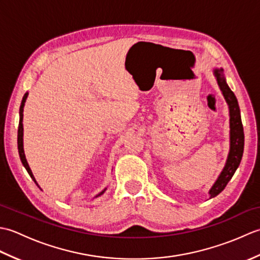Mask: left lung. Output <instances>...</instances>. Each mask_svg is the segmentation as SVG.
Wrapping results in <instances>:
<instances>
[{"label": "left lung", "mask_w": 260, "mask_h": 260, "mask_svg": "<svg viewBox=\"0 0 260 260\" xmlns=\"http://www.w3.org/2000/svg\"><path fill=\"white\" fill-rule=\"evenodd\" d=\"M214 77L217 78L220 90L222 91V95L229 106V115H230V151L228 154L227 162H225L222 172L220 173L219 178L214 182L211 189L209 191L210 199L217 197L220 192L223 191L225 185L233 178L236 170L238 169L242 153H244L245 145V135H244V127H242L241 117H240V109L238 101L235 96L233 90L230 89L229 86L225 82V78L223 76L222 68H215L213 70Z\"/></svg>", "instance_id": "1"}]
</instances>
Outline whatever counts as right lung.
Listing matches in <instances>:
<instances>
[{
    "label": "right lung",
    "instance_id": "add662e5",
    "mask_svg": "<svg viewBox=\"0 0 260 260\" xmlns=\"http://www.w3.org/2000/svg\"><path fill=\"white\" fill-rule=\"evenodd\" d=\"M26 98H27V92L24 93V96H23V98H22V102H21V106H20V121H19V129H18V150H19V155H20L22 164H23V167L27 171V173H29V175L31 176L32 180L35 181L36 184L38 185L35 176H33V174H32V171L29 167V164H27V162H26V158H25V155H24V150H23V124H22V120H23V107H24ZM39 187H40V186H39ZM105 191H106V189H104L101 193H98V194L95 198L102 196Z\"/></svg>",
    "mask_w": 260,
    "mask_h": 260
}]
</instances>
